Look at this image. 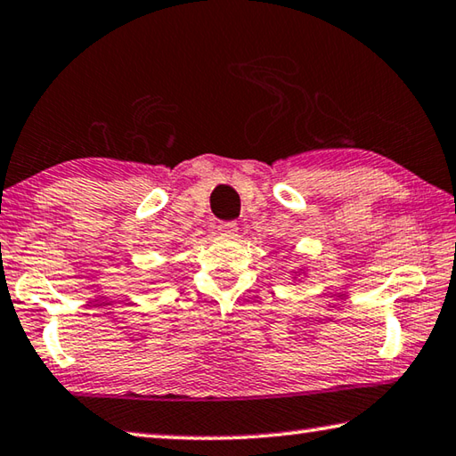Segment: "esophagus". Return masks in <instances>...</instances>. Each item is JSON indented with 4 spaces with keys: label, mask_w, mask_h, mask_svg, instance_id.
Listing matches in <instances>:
<instances>
[{
    "label": "esophagus",
    "mask_w": 456,
    "mask_h": 456,
    "mask_svg": "<svg viewBox=\"0 0 456 456\" xmlns=\"http://www.w3.org/2000/svg\"><path fill=\"white\" fill-rule=\"evenodd\" d=\"M218 234L224 238H236L238 226L234 222H222V224H218Z\"/></svg>",
    "instance_id": "34e87169"
}]
</instances>
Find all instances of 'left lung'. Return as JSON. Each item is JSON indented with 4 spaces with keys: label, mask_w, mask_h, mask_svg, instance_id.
I'll use <instances>...</instances> for the list:
<instances>
[{
    "label": "left lung",
    "mask_w": 456,
    "mask_h": 456,
    "mask_svg": "<svg viewBox=\"0 0 456 456\" xmlns=\"http://www.w3.org/2000/svg\"><path fill=\"white\" fill-rule=\"evenodd\" d=\"M290 279H293V281L307 279V268H305V266L301 265V268H297V271H293V274H290Z\"/></svg>",
    "instance_id": "1"
}]
</instances>
